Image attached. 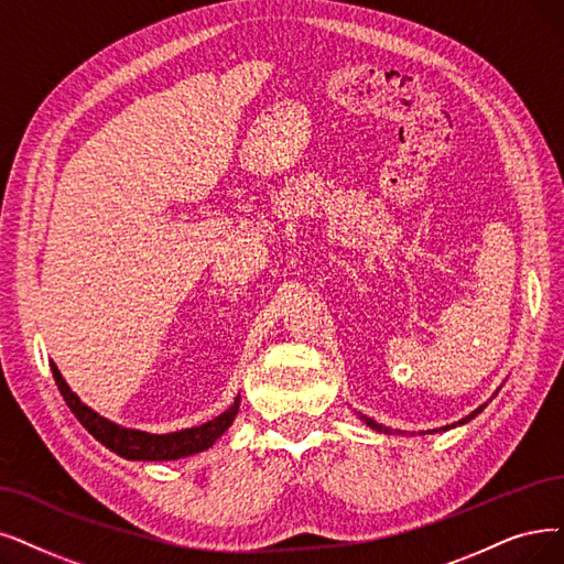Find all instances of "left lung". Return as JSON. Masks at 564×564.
I'll return each mask as SVG.
<instances>
[{"mask_svg": "<svg viewBox=\"0 0 564 564\" xmlns=\"http://www.w3.org/2000/svg\"><path fill=\"white\" fill-rule=\"evenodd\" d=\"M492 395H498V391H495ZM486 404H488V402H484L481 408H477L475 412L467 414L465 419H460V421H456V423H452V425H444V427H440V431H437V427H435V431H421V435H425V433H444V431H452V427L465 425L467 421H471V419H475L477 414H481V412H484V408H486ZM358 419H360V421H366V425H370L372 431H377V433H387V435H400V433H402V431H393V427H389V425H381V423H377L375 419H370V416H366V414H360V412H358Z\"/></svg>", "mask_w": 564, "mask_h": 564, "instance_id": "8db88e82", "label": "left lung"}]
</instances>
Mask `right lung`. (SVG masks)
Segmentation results:
<instances>
[{
  "instance_id": "1",
  "label": "right lung",
  "mask_w": 564,
  "mask_h": 564,
  "mask_svg": "<svg viewBox=\"0 0 564 564\" xmlns=\"http://www.w3.org/2000/svg\"><path fill=\"white\" fill-rule=\"evenodd\" d=\"M51 370L62 398L66 400V404H69V410L76 414V419L83 423L85 431L97 442H101L106 448H110L112 454H118L127 460H177V458L194 456L198 452H206V448H210L224 433L229 431V425L234 423L240 408V395H236L231 408L224 410L219 416L194 427H185V431L156 435L148 431H137V427H124L116 421L97 414L72 391L69 384H66L53 360H51Z\"/></svg>"
}]
</instances>
